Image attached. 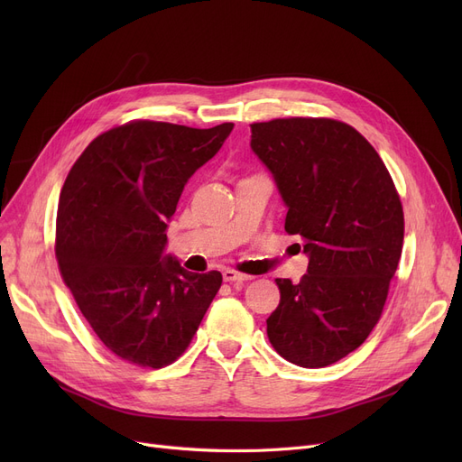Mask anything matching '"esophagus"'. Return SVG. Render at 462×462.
Listing matches in <instances>:
<instances>
[{
	"instance_id": "esophagus-1",
	"label": "esophagus",
	"mask_w": 462,
	"mask_h": 462,
	"mask_svg": "<svg viewBox=\"0 0 462 462\" xmlns=\"http://www.w3.org/2000/svg\"><path fill=\"white\" fill-rule=\"evenodd\" d=\"M223 279L226 282H245V281H251L249 275H244V273H237L234 270H225L223 272Z\"/></svg>"
}]
</instances>
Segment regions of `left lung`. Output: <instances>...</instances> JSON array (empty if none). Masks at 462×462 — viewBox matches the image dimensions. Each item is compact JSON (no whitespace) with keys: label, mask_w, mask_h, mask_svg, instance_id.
Returning <instances> with one entry per match:
<instances>
[{"label":"left lung","mask_w":462,"mask_h":462,"mask_svg":"<svg viewBox=\"0 0 462 462\" xmlns=\"http://www.w3.org/2000/svg\"><path fill=\"white\" fill-rule=\"evenodd\" d=\"M251 150L288 208L284 230L305 239L309 256L300 282L277 279L270 343L294 365L328 367L361 346L380 320L402 253L401 199L376 150L343 121L253 124Z\"/></svg>","instance_id":"obj_1"}]
</instances>
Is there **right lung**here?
Listing matches in <instances>:
<instances>
[{"label":"right lung","instance_id":"add662e5","mask_svg":"<svg viewBox=\"0 0 462 462\" xmlns=\"http://www.w3.org/2000/svg\"><path fill=\"white\" fill-rule=\"evenodd\" d=\"M232 129L129 121L97 136L63 183L61 277L103 345L134 365L176 361L221 288V273H190L164 247L185 183Z\"/></svg>","mask_w":462,"mask_h":462}]
</instances>
